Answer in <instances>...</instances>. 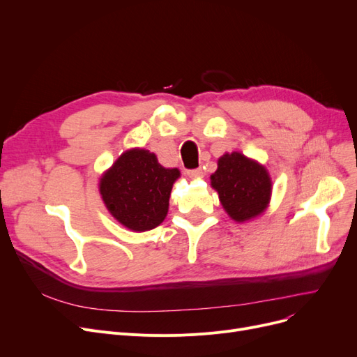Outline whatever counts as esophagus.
Instances as JSON below:
<instances>
[{
  "label": "esophagus",
  "instance_id": "obj_1",
  "mask_svg": "<svg viewBox=\"0 0 357 357\" xmlns=\"http://www.w3.org/2000/svg\"><path fill=\"white\" fill-rule=\"evenodd\" d=\"M188 175L191 178H199V176H202V169L198 167V169H194V171H188Z\"/></svg>",
  "mask_w": 357,
  "mask_h": 357
}]
</instances>
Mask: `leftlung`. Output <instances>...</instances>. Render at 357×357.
Masks as SVG:
<instances>
[{
	"label": "left lung",
	"mask_w": 357,
	"mask_h": 357,
	"mask_svg": "<svg viewBox=\"0 0 357 357\" xmlns=\"http://www.w3.org/2000/svg\"><path fill=\"white\" fill-rule=\"evenodd\" d=\"M211 186L218 192L222 208L237 222H245L264 213L272 194V181L264 165L238 152L218 159L211 175Z\"/></svg>",
	"instance_id": "8db88e82"
}]
</instances>
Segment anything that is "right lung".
I'll use <instances>...</instances> for the list:
<instances>
[{
  "mask_svg": "<svg viewBox=\"0 0 357 357\" xmlns=\"http://www.w3.org/2000/svg\"><path fill=\"white\" fill-rule=\"evenodd\" d=\"M179 176V169L163 167L155 153L130 149L101 176L100 194L109 214L124 227L147 231L165 220Z\"/></svg>",
  "mask_w": 357,
  "mask_h": 357,
  "instance_id": "1",
  "label": "right lung"
}]
</instances>
